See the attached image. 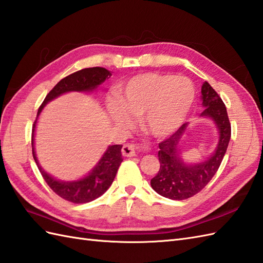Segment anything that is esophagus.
Instances as JSON below:
<instances>
[{"label": "esophagus", "instance_id": "esophagus-1", "mask_svg": "<svg viewBox=\"0 0 263 263\" xmlns=\"http://www.w3.org/2000/svg\"><path fill=\"white\" fill-rule=\"evenodd\" d=\"M122 155L124 157H133L137 155V148L136 145L132 144V143H126L123 145V148H122Z\"/></svg>", "mask_w": 263, "mask_h": 263}]
</instances>
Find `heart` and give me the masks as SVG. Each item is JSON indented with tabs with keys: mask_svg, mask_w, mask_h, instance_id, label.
Segmentation results:
<instances>
[{
	"mask_svg": "<svg viewBox=\"0 0 263 263\" xmlns=\"http://www.w3.org/2000/svg\"><path fill=\"white\" fill-rule=\"evenodd\" d=\"M195 91L186 78L145 72L133 76L121 88V96L107 99V111L120 126H130L141 117L143 130L155 138L173 134L191 111Z\"/></svg>",
	"mask_w": 263,
	"mask_h": 263,
	"instance_id": "b5f03b06",
	"label": "heart"
}]
</instances>
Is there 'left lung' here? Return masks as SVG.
Wrapping results in <instances>:
<instances>
[{
    "label": "left lung",
    "instance_id": "8db88e82",
    "mask_svg": "<svg viewBox=\"0 0 263 263\" xmlns=\"http://www.w3.org/2000/svg\"><path fill=\"white\" fill-rule=\"evenodd\" d=\"M200 102L203 106L200 118L213 121L218 134L217 144L209 157L198 162H186L181 155V143L189 123L182 124L172 137L159 144L160 169L150 184L155 192L166 198L182 200L200 192L216 174L227 152L231 139L227 107L207 82L201 86Z\"/></svg>",
    "mask_w": 263,
    "mask_h": 263
}]
</instances>
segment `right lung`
Listing matches in <instances>:
<instances>
[{
    "mask_svg": "<svg viewBox=\"0 0 263 263\" xmlns=\"http://www.w3.org/2000/svg\"><path fill=\"white\" fill-rule=\"evenodd\" d=\"M112 76L111 71L102 68V67H93V68H85L78 70L74 74L63 78L56 86H54L49 94L46 96L45 101L42 102L41 106L38 109L36 119L32 126V155L33 159L38 166V169L44 177V179L52 191L62 198L71 201L75 204L88 203V201L99 198L105 193L117 176L118 169L121 162L123 161L122 158V144L108 145L107 149L104 151L101 159L96 162L95 166L84 177L76 180H60L54 178L53 176L45 172L41 167L38 158H36L34 148V134L35 126L38 122L39 115L42 109L49 102L56 100L57 97L62 96L70 91H78V93H93L101 84L106 81V78Z\"/></svg>",
    "mask_w": 263,
    "mask_h": 263,
    "instance_id": "obj_1",
    "label": "right lung"
}]
</instances>
